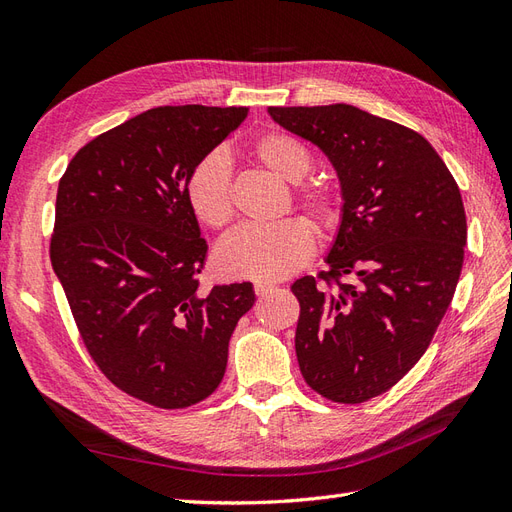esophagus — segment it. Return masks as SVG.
I'll return each instance as SVG.
<instances>
[{
    "instance_id": "obj_1",
    "label": "esophagus",
    "mask_w": 512,
    "mask_h": 512,
    "mask_svg": "<svg viewBox=\"0 0 512 512\" xmlns=\"http://www.w3.org/2000/svg\"><path fill=\"white\" fill-rule=\"evenodd\" d=\"M272 290H274V283H268V281H257L255 283V294L257 296H268Z\"/></svg>"
}]
</instances>
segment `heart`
I'll return each mask as SVG.
<instances>
[{
  "label": "heart",
  "instance_id": "obj_1",
  "mask_svg": "<svg viewBox=\"0 0 512 512\" xmlns=\"http://www.w3.org/2000/svg\"><path fill=\"white\" fill-rule=\"evenodd\" d=\"M253 155L270 173L287 183H300L311 170V155L298 140L270 131L253 144ZM186 199L201 225L220 231L233 220L231 164L222 151L207 153L186 181ZM296 203L320 231L337 220L333 192L322 183H307L296 192ZM313 255V233L305 220L285 218L268 227H242L216 251V266L233 279L279 281L303 268Z\"/></svg>",
  "mask_w": 512,
  "mask_h": 512
}]
</instances>
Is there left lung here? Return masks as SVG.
<instances>
[{
	"label": "left lung",
	"instance_id": "obj_1",
	"mask_svg": "<svg viewBox=\"0 0 512 512\" xmlns=\"http://www.w3.org/2000/svg\"><path fill=\"white\" fill-rule=\"evenodd\" d=\"M268 114L316 144L342 188L326 285L313 277L292 285L296 357L313 391L359 404L422 359L452 303L467 242L461 190L432 144L404 125L348 103Z\"/></svg>",
	"mask_w": 512,
	"mask_h": 512
}]
</instances>
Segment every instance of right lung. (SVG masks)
<instances>
[{
  "mask_svg": "<svg viewBox=\"0 0 512 512\" xmlns=\"http://www.w3.org/2000/svg\"><path fill=\"white\" fill-rule=\"evenodd\" d=\"M248 108L166 106L90 140L60 179L51 266L90 357L160 409L212 396L253 283L199 287L207 257L186 199L190 170Z\"/></svg>",
  "mask_w": 512,
  "mask_h": 512,
  "instance_id": "1",
  "label": "right lung"
}]
</instances>
